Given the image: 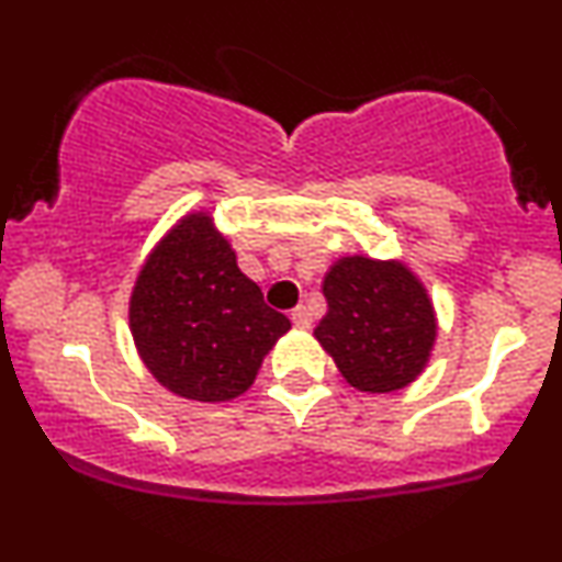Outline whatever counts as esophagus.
Returning a JSON list of instances; mask_svg holds the SVG:
<instances>
[{"mask_svg":"<svg viewBox=\"0 0 562 562\" xmlns=\"http://www.w3.org/2000/svg\"><path fill=\"white\" fill-rule=\"evenodd\" d=\"M290 319H293V324L299 329H308L311 327V314L306 306H295L293 311H290Z\"/></svg>","mask_w":562,"mask_h":562,"instance_id":"obj_1","label":"esophagus"}]
</instances>
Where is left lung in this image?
Returning a JSON list of instances; mask_svg holds the SVG:
<instances>
[{
    "label": "left lung",
    "instance_id": "1",
    "mask_svg": "<svg viewBox=\"0 0 562 562\" xmlns=\"http://www.w3.org/2000/svg\"><path fill=\"white\" fill-rule=\"evenodd\" d=\"M322 348L361 392L403 390L427 367L437 319L427 288L401 261L342 256L324 277Z\"/></svg>",
    "mask_w": 562,
    "mask_h": 562
}]
</instances>
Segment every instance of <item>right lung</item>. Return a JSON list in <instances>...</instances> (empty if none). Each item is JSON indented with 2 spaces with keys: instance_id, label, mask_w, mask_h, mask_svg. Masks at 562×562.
<instances>
[{
  "instance_id": "1",
  "label": "right lung",
  "mask_w": 562,
  "mask_h": 562,
  "mask_svg": "<svg viewBox=\"0 0 562 562\" xmlns=\"http://www.w3.org/2000/svg\"><path fill=\"white\" fill-rule=\"evenodd\" d=\"M127 316L154 380L199 403L243 395L290 329L288 316L269 308L261 288L240 272L209 212L186 214L154 246Z\"/></svg>"
}]
</instances>
